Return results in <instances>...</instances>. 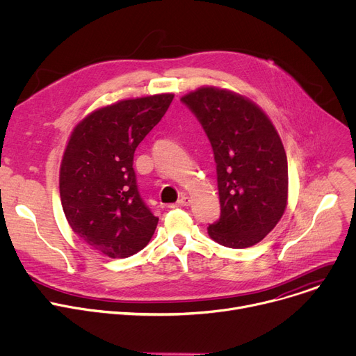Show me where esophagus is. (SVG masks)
I'll return each instance as SVG.
<instances>
[{
  "instance_id": "1",
  "label": "esophagus",
  "mask_w": 356,
  "mask_h": 356,
  "mask_svg": "<svg viewBox=\"0 0 356 356\" xmlns=\"http://www.w3.org/2000/svg\"><path fill=\"white\" fill-rule=\"evenodd\" d=\"M190 198H188V197H181L175 204H172V205H170L171 208H175V207H188V205H190Z\"/></svg>"
}]
</instances>
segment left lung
<instances>
[{"label":"left lung","instance_id":"left-lung-1","mask_svg":"<svg viewBox=\"0 0 356 356\" xmlns=\"http://www.w3.org/2000/svg\"><path fill=\"white\" fill-rule=\"evenodd\" d=\"M181 102L201 123L217 163L221 214L208 234L229 248L257 244L287 205V158L277 131L257 104L233 92L201 88Z\"/></svg>","mask_w":356,"mask_h":356}]
</instances>
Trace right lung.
<instances>
[{
  "instance_id": "1",
  "label": "right lung",
  "mask_w": 356,
  "mask_h": 356,
  "mask_svg": "<svg viewBox=\"0 0 356 356\" xmlns=\"http://www.w3.org/2000/svg\"><path fill=\"white\" fill-rule=\"evenodd\" d=\"M172 93L120 100L74 128L60 166V198L73 232L97 253L124 259L158 224L140 198L134 154L168 111Z\"/></svg>"
}]
</instances>
